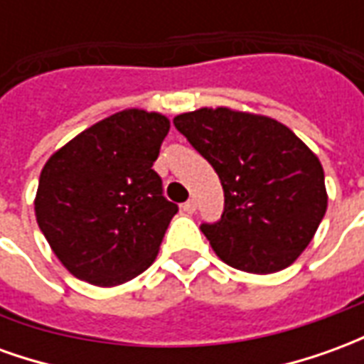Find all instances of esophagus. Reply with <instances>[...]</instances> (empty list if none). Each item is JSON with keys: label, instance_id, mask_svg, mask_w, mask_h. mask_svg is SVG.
<instances>
[{"label": "esophagus", "instance_id": "34e87169", "mask_svg": "<svg viewBox=\"0 0 364 364\" xmlns=\"http://www.w3.org/2000/svg\"><path fill=\"white\" fill-rule=\"evenodd\" d=\"M183 210H185L187 214L195 213V210H197V203H195V198H189V200L183 205Z\"/></svg>", "mask_w": 364, "mask_h": 364}]
</instances>
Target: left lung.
<instances>
[{
  "label": "left lung",
  "mask_w": 364,
  "mask_h": 364,
  "mask_svg": "<svg viewBox=\"0 0 364 364\" xmlns=\"http://www.w3.org/2000/svg\"><path fill=\"white\" fill-rule=\"evenodd\" d=\"M173 124L220 177L222 218L200 226L216 255L255 274L292 265L328 208L318 156L279 120L228 107L181 112Z\"/></svg>",
  "instance_id": "left-lung-1"
}]
</instances>
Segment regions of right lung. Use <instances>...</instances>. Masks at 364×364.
<instances>
[{"label": "right lung", "instance_id": "obj_1", "mask_svg": "<svg viewBox=\"0 0 364 364\" xmlns=\"http://www.w3.org/2000/svg\"><path fill=\"white\" fill-rule=\"evenodd\" d=\"M167 132L166 114L124 109L80 132L44 164L36 222L74 277L117 287L158 257L177 213L151 169Z\"/></svg>", "mask_w": 364, "mask_h": 364}]
</instances>
